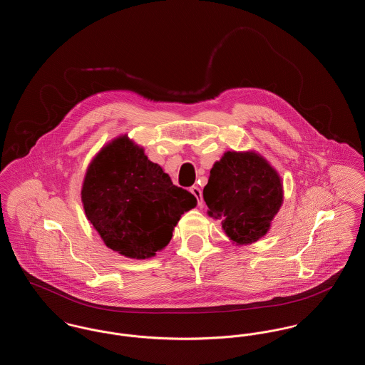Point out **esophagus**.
Masks as SVG:
<instances>
[{
	"label": "esophagus",
	"instance_id": "34e87169",
	"mask_svg": "<svg viewBox=\"0 0 365 365\" xmlns=\"http://www.w3.org/2000/svg\"><path fill=\"white\" fill-rule=\"evenodd\" d=\"M190 191L194 194V197L198 200V205H202V192L198 186H192L190 187Z\"/></svg>",
	"mask_w": 365,
	"mask_h": 365
}]
</instances>
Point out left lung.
Masks as SVG:
<instances>
[{"mask_svg": "<svg viewBox=\"0 0 365 365\" xmlns=\"http://www.w3.org/2000/svg\"><path fill=\"white\" fill-rule=\"evenodd\" d=\"M208 215L237 246L257 242L283 204V182L259 152L227 150L209 173L202 191Z\"/></svg>", "mask_w": 365, "mask_h": 365, "instance_id": "left-lung-1", "label": "left lung"}]
</instances>
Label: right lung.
Listing matches in <instances>:
<instances>
[{"label":"right lung","mask_w":365,"mask_h":365,"mask_svg":"<svg viewBox=\"0 0 365 365\" xmlns=\"http://www.w3.org/2000/svg\"><path fill=\"white\" fill-rule=\"evenodd\" d=\"M81 198L87 220L105 245L127 259L155 257L173 238L182 215L197 198L175 186L164 170L127 134L93 157Z\"/></svg>","instance_id":"add662e5"}]
</instances>
